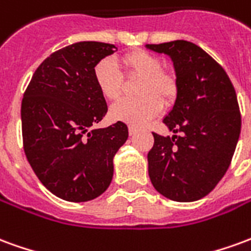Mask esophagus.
<instances>
[{
  "label": "esophagus",
  "instance_id": "obj_1",
  "mask_svg": "<svg viewBox=\"0 0 251 251\" xmlns=\"http://www.w3.org/2000/svg\"><path fill=\"white\" fill-rule=\"evenodd\" d=\"M136 131H137L136 126H133V125L129 126V134H130V136H133V134H134Z\"/></svg>",
  "mask_w": 251,
  "mask_h": 251
}]
</instances>
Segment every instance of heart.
I'll return each mask as SVG.
<instances>
[{
    "label": "heart",
    "mask_w": 251,
    "mask_h": 251,
    "mask_svg": "<svg viewBox=\"0 0 251 251\" xmlns=\"http://www.w3.org/2000/svg\"><path fill=\"white\" fill-rule=\"evenodd\" d=\"M121 64L129 77H138L137 99H127L115 103L110 115L133 126L145 124L158 114L163 106H171L176 100L179 83L174 72L163 70L161 59L151 52L133 51L121 57ZM94 82L99 93L109 100H118L124 91V79L117 67L109 59L95 64Z\"/></svg>",
    "instance_id": "b5f03b06"
}]
</instances>
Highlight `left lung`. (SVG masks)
<instances>
[{
	"label": "left lung",
	"instance_id": "left-lung-1",
	"mask_svg": "<svg viewBox=\"0 0 251 251\" xmlns=\"http://www.w3.org/2000/svg\"><path fill=\"white\" fill-rule=\"evenodd\" d=\"M174 62L179 91L164 124L177 136L153 133L149 177L157 192L175 201L208 195L230 167L241 133V113L226 71L194 43L148 44Z\"/></svg>",
	"mask_w": 251,
	"mask_h": 251
}]
</instances>
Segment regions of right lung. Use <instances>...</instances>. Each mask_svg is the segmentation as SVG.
<instances>
[{"label":"right lung","instance_id":"1","mask_svg":"<svg viewBox=\"0 0 251 251\" xmlns=\"http://www.w3.org/2000/svg\"><path fill=\"white\" fill-rule=\"evenodd\" d=\"M113 44L80 41L47 57L21 102L25 156L43 185L67 201H88L107 189L113 158L129 131L124 122L88 131L107 113L94 67Z\"/></svg>","mask_w":251,"mask_h":251}]
</instances>
